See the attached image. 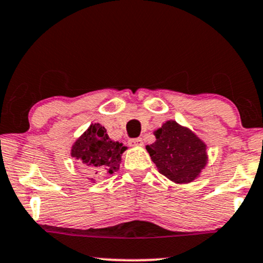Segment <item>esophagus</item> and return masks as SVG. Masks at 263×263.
<instances>
[{
  "label": "esophagus",
  "instance_id": "obj_1",
  "mask_svg": "<svg viewBox=\"0 0 263 263\" xmlns=\"http://www.w3.org/2000/svg\"><path fill=\"white\" fill-rule=\"evenodd\" d=\"M128 144L131 145V147H142L143 139L142 138H131L128 141Z\"/></svg>",
  "mask_w": 263,
  "mask_h": 263
}]
</instances>
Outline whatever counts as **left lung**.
<instances>
[{"label": "left lung", "instance_id": "left-lung-1", "mask_svg": "<svg viewBox=\"0 0 263 263\" xmlns=\"http://www.w3.org/2000/svg\"><path fill=\"white\" fill-rule=\"evenodd\" d=\"M156 141L147 152L158 171L177 184L197 179L208 164L206 144L192 129L167 120L154 131Z\"/></svg>", "mask_w": 263, "mask_h": 263}]
</instances>
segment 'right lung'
I'll return each instance as SVG.
<instances>
[{
	"label": "right lung",
	"mask_w": 263,
	"mask_h": 263,
	"mask_svg": "<svg viewBox=\"0 0 263 263\" xmlns=\"http://www.w3.org/2000/svg\"><path fill=\"white\" fill-rule=\"evenodd\" d=\"M127 147L109 138L107 129L101 124L89 127L71 145V158L82 164L96 176L111 175L120 168L121 155ZM89 181L95 182L93 178Z\"/></svg>",
	"instance_id": "obj_1"
}]
</instances>
